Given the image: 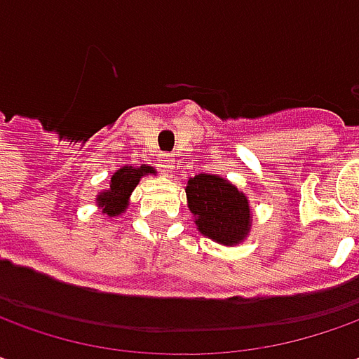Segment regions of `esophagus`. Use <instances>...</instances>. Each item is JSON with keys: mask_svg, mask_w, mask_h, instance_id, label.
<instances>
[{"mask_svg": "<svg viewBox=\"0 0 359 359\" xmlns=\"http://www.w3.org/2000/svg\"><path fill=\"white\" fill-rule=\"evenodd\" d=\"M175 167H177V161L172 158V155L161 156V168H163V172H165V175L172 177V175H175Z\"/></svg>", "mask_w": 359, "mask_h": 359, "instance_id": "obj_1", "label": "esophagus"}]
</instances>
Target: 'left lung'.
<instances>
[{
  "mask_svg": "<svg viewBox=\"0 0 359 359\" xmlns=\"http://www.w3.org/2000/svg\"><path fill=\"white\" fill-rule=\"evenodd\" d=\"M187 201L201 234L224 246L241 244L252 226L248 198L218 175H196L187 182Z\"/></svg>",
  "mask_w": 359,
  "mask_h": 359,
  "instance_id": "8db88e82",
  "label": "left lung"
}]
</instances>
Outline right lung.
Returning <instances> with one entry per match:
<instances>
[{
	"mask_svg": "<svg viewBox=\"0 0 359 359\" xmlns=\"http://www.w3.org/2000/svg\"><path fill=\"white\" fill-rule=\"evenodd\" d=\"M156 170L153 167H123L111 177V187L109 191H103L97 196V204L103 208L109 218L118 217L121 212H125V208L129 206L130 192L135 191V187L139 184V180L144 175H155Z\"/></svg>",
	"mask_w": 359,
	"mask_h": 359,
	"instance_id": "add662e5",
	"label": "right lung"
}]
</instances>
